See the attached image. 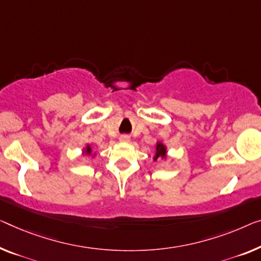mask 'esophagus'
Returning a JSON list of instances; mask_svg holds the SVG:
<instances>
[{"label":"esophagus","mask_w":261,"mask_h":261,"mask_svg":"<svg viewBox=\"0 0 261 261\" xmlns=\"http://www.w3.org/2000/svg\"><path fill=\"white\" fill-rule=\"evenodd\" d=\"M119 141L120 142H129L130 141V137L127 135H122L119 137Z\"/></svg>","instance_id":"34e87169"}]
</instances>
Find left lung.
I'll return each mask as SVG.
<instances>
[{
	"label": "left lung",
	"mask_w": 261,
	"mask_h": 261,
	"mask_svg": "<svg viewBox=\"0 0 261 261\" xmlns=\"http://www.w3.org/2000/svg\"><path fill=\"white\" fill-rule=\"evenodd\" d=\"M165 155H166L165 146L163 145L162 143H158V144H157V153H155L154 161H157L158 157H165Z\"/></svg>",
	"instance_id": "obj_1"
}]
</instances>
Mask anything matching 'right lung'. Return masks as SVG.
<instances>
[{
	"instance_id": "right-lung-1",
	"label": "right lung",
	"mask_w": 261,
	"mask_h": 261,
	"mask_svg": "<svg viewBox=\"0 0 261 261\" xmlns=\"http://www.w3.org/2000/svg\"><path fill=\"white\" fill-rule=\"evenodd\" d=\"M85 153H91V147L88 146L87 150H85Z\"/></svg>"
}]
</instances>
